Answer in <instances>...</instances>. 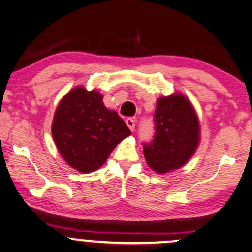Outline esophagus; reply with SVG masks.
I'll use <instances>...</instances> for the list:
<instances>
[{
  "label": "esophagus",
  "mask_w": 252,
  "mask_h": 252,
  "mask_svg": "<svg viewBox=\"0 0 252 252\" xmlns=\"http://www.w3.org/2000/svg\"><path fill=\"white\" fill-rule=\"evenodd\" d=\"M126 126H129V129L131 130V131L135 130V120L131 119V117H129V119L126 120Z\"/></svg>",
  "instance_id": "esophagus-1"
}]
</instances>
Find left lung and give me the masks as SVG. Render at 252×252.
<instances>
[{
  "instance_id": "left-lung-1",
  "label": "left lung",
  "mask_w": 252,
  "mask_h": 252,
  "mask_svg": "<svg viewBox=\"0 0 252 252\" xmlns=\"http://www.w3.org/2000/svg\"><path fill=\"white\" fill-rule=\"evenodd\" d=\"M154 122V139L143 143V151L152 170L167 173L186 164L195 151L199 121L189 101L173 94L157 101Z\"/></svg>"
}]
</instances>
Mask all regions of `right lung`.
<instances>
[{
	"instance_id": "1",
	"label": "right lung",
	"mask_w": 252,
	"mask_h": 252,
	"mask_svg": "<svg viewBox=\"0 0 252 252\" xmlns=\"http://www.w3.org/2000/svg\"><path fill=\"white\" fill-rule=\"evenodd\" d=\"M126 122L108 110L96 91L76 87L63 98L52 123L60 155L75 170L89 173L102 166L115 146L129 136Z\"/></svg>"
}]
</instances>
